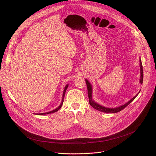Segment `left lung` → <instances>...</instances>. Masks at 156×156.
Wrapping results in <instances>:
<instances>
[{
    "label": "left lung",
    "instance_id": "8db88e82",
    "mask_svg": "<svg viewBox=\"0 0 156 156\" xmlns=\"http://www.w3.org/2000/svg\"><path fill=\"white\" fill-rule=\"evenodd\" d=\"M139 62H140V79H139V83L140 84H143V66H142V62H141V59H139ZM86 83H87V89H88V96L89 98V103L93 108H95V109L101 111L103 112H105V113H116L118 112H120L122 109H124L125 107H126L127 105H128L129 103L133 101L135 98L138 96V94H139L140 91L136 94V95L132 98L129 101H127V103H124V105H122L121 106H119L117 107H114V108H110V107H104L101 105H100L99 103H96L95 101H94L92 99V84L90 83L87 79H85Z\"/></svg>",
    "mask_w": 156,
    "mask_h": 156
}]
</instances>
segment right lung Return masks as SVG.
<instances>
[{"label":"right lung","mask_w":156,"mask_h":156,"mask_svg":"<svg viewBox=\"0 0 156 156\" xmlns=\"http://www.w3.org/2000/svg\"><path fill=\"white\" fill-rule=\"evenodd\" d=\"M68 85L69 84H66V87H65V88H64V92H63V94H62V101H61V103H60V105L57 107V108H56L55 109H54V110H53V111H50V112H44V113H38V114H35V115H48V114H51V113H53V112H56L57 111H58V109H60V108H61V107L62 106V104H63V102H64V96H65V93H66V90H67V88H68Z\"/></svg>","instance_id":"right-lung-1"}]
</instances>
